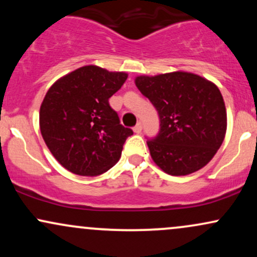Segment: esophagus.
Returning a JSON list of instances; mask_svg holds the SVG:
<instances>
[{
    "label": "esophagus",
    "instance_id": "obj_1",
    "mask_svg": "<svg viewBox=\"0 0 257 257\" xmlns=\"http://www.w3.org/2000/svg\"><path fill=\"white\" fill-rule=\"evenodd\" d=\"M133 131H134V133H137V134H140L141 131H143V124H141V123L139 122L138 124L135 125L134 128H133Z\"/></svg>",
    "mask_w": 257,
    "mask_h": 257
}]
</instances>
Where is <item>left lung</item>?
Instances as JSON below:
<instances>
[{
	"label": "left lung",
	"mask_w": 257,
	"mask_h": 257,
	"mask_svg": "<svg viewBox=\"0 0 257 257\" xmlns=\"http://www.w3.org/2000/svg\"><path fill=\"white\" fill-rule=\"evenodd\" d=\"M138 89L159 116V132L147 140L155 163L169 175L197 172L210 162L226 134V107L219 88L198 75L139 76Z\"/></svg>",
	"instance_id": "8db88e82"
}]
</instances>
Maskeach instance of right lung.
Returning a JSON list of instances; mask_svg holds the SVG:
<instances>
[{
    "label": "right lung",
    "mask_w": 257,
    "mask_h": 257,
    "mask_svg": "<svg viewBox=\"0 0 257 257\" xmlns=\"http://www.w3.org/2000/svg\"><path fill=\"white\" fill-rule=\"evenodd\" d=\"M128 75L89 65L58 79L40 108L44 143L64 168L96 176L118 162L131 128L120 124L108 99Z\"/></svg>",
    "instance_id": "add662e5"
}]
</instances>
